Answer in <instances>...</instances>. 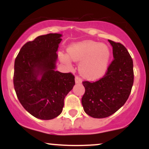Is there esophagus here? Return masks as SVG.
Wrapping results in <instances>:
<instances>
[{"label": "esophagus", "instance_id": "obj_1", "mask_svg": "<svg viewBox=\"0 0 149 149\" xmlns=\"http://www.w3.org/2000/svg\"><path fill=\"white\" fill-rule=\"evenodd\" d=\"M75 82H76V83H82V79L78 76H76V78H75Z\"/></svg>", "mask_w": 149, "mask_h": 149}]
</instances>
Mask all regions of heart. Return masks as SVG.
Masks as SVG:
<instances>
[{
    "label": "heart",
    "instance_id": "1",
    "mask_svg": "<svg viewBox=\"0 0 149 149\" xmlns=\"http://www.w3.org/2000/svg\"><path fill=\"white\" fill-rule=\"evenodd\" d=\"M110 49L104 43L91 40L73 42L67 49V54L60 53L63 63L71 66V59L79 62V72L83 78L90 80L100 79L105 74L110 59Z\"/></svg>",
    "mask_w": 149,
    "mask_h": 149
}]
</instances>
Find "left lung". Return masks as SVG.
I'll return each instance as SVG.
<instances>
[{
	"instance_id": "1",
	"label": "left lung",
	"mask_w": 149,
	"mask_h": 149,
	"mask_svg": "<svg viewBox=\"0 0 149 149\" xmlns=\"http://www.w3.org/2000/svg\"><path fill=\"white\" fill-rule=\"evenodd\" d=\"M113 60L107 72L98 81L83 82L85 92L82 97L85 112L95 118H104L116 113L127 100L134 82L133 61L120 42L109 40Z\"/></svg>"
}]
</instances>
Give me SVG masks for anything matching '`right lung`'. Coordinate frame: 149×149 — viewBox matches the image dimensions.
I'll use <instances>...</instances> for the list:
<instances>
[{
	"mask_svg": "<svg viewBox=\"0 0 149 149\" xmlns=\"http://www.w3.org/2000/svg\"><path fill=\"white\" fill-rule=\"evenodd\" d=\"M60 33L40 36L26 42L15 61V90L23 107L34 117L51 120L62 111L64 98L75 85L71 73L56 71Z\"/></svg>",
	"mask_w": 149,
	"mask_h": 149,
	"instance_id": "obj_1",
	"label": "right lung"
}]
</instances>
